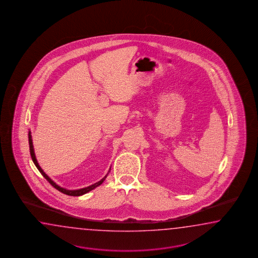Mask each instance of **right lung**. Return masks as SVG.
Returning a JSON list of instances; mask_svg holds the SVG:
<instances>
[{
	"instance_id": "right-lung-1",
	"label": "right lung",
	"mask_w": 258,
	"mask_h": 258,
	"mask_svg": "<svg viewBox=\"0 0 258 258\" xmlns=\"http://www.w3.org/2000/svg\"><path fill=\"white\" fill-rule=\"evenodd\" d=\"M29 151H30V155H31V158H32V161H33V163L35 164V166L36 167L39 169V171L41 173V175L46 178V180L47 181H49V183L51 184L52 186H53L55 189H58L59 191H61V192H63L64 195H70V196H80V195H85L87 192H89V191H91L92 189H95L96 187L98 186H100L101 184L103 183V181H104V179L106 178L107 177V175H108V173L103 177L100 181H98L96 183L92 184L91 186H89V187H86V188H82V189H64V188H62V187H60V186H58L57 184L55 183L54 181H52L51 178H49L47 175H46L44 171L41 169V167H40V165H39V163H38V161L36 159V156H35L34 153V148H33V144H32V138H31V132H29ZM110 172V169H109V171Z\"/></svg>"
}]
</instances>
